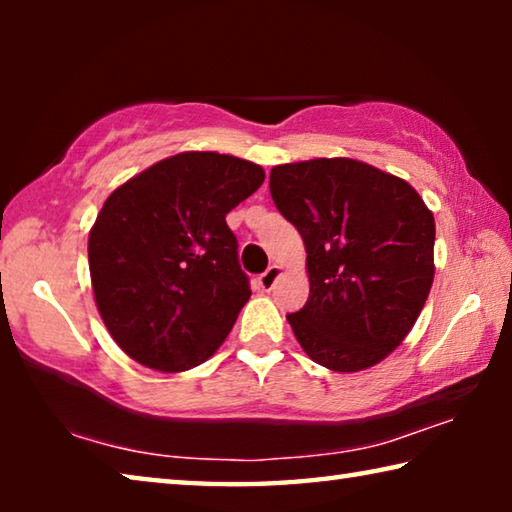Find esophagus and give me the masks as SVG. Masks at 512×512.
Segmentation results:
<instances>
[{
    "label": "esophagus",
    "mask_w": 512,
    "mask_h": 512,
    "mask_svg": "<svg viewBox=\"0 0 512 512\" xmlns=\"http://www.w3.org/2000/svg\"><path fill=\"white\" fill-rule=\"evenodd\" d=\"M282 275V268L277 266V264H273V266H268L266 271L257 277V284H259V289L262 291H271L273 289V284L277 282V277Z\"/></svg>",
    "instance_id": "obj_1"
}]
</instances>
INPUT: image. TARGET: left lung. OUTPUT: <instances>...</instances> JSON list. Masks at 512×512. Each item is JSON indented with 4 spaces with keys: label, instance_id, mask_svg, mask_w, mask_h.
Segmentation results:
<instances>
[{
    "label": "left lung",
    "instance_id": "8db88e82",
    "mask_svg": "<svg viewBox=\"0 0 512 512\" xmlns=\"http://www.w3.org/2000/svg\"><path fill=\"white\" fill-rule=\"evenodd\" d=\"M268 187L307 250L309 298L287 316L302 350L336 372L384 361L431 291L429 207L406 180L350 158L277 164Z\"/></svg>",
    "mask_w": 512,
    "mask_h": 512
}]
</instances>
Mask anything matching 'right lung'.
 Here are the masks:
<instances>
[{"label": "right lung", "mask_w": 512, "mask_h": 512, "mask_svg": "<svg viewBox=\"0 0 512 512\" xmlns=\"http://www.w3.org/2000/svg\"><path fill=\"white\" fill-rule=\"evenodd\" d=\"M264 183L214 151L155 162L112 192L88 239L97 309L128 357L160 372L201 366L250 298L225 214Z\"/></svg>", "instance_id": "right-lung-1"}]
</instances>
